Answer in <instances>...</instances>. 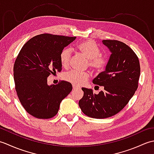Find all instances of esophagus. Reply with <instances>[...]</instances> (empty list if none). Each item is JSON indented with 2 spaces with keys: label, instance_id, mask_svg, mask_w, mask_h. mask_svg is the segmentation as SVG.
Here are the masks:
<instances>
[{
  "label": "esophagus",
  "instance_id": "1",
  "mask_svg": "<svg viewBox=\"0 0 154 154\" xmlns=\"http://www.w3.org/2000/svg\"><path fill=\"white\" fill-rule=\"evenodd\" d=\"M73 89L75 90V89H79V87H77V85H74V84H73Z\"/></svg>",
  "mask_w": 154,
  "mask_h": 154
}]
</instances>
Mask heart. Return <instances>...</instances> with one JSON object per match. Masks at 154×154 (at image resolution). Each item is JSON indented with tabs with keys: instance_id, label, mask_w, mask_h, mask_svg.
<instances>
[{
	"instance_id": "1",
	"label": "heart",
	"mask_w": 154,
	"mask_h": 154,
	"mask_svg": "<svg viewBox=\"0 0 154 154\" xmlns=\"http://www.w3.org/2000/svg\"><path fill=\"white\" fill-rule=\"evenodd\" d=\"M77 50L81 52L88 60L89 66L94 71H100L106 66L108 60L105 56L100 55V50L96 43L88 40L81 42L77 45ZM71 52L69 48H65L60 54V62L63 67H67L69 63ZM89 74L87 72L71 71L65 75V79L77 85H81L89 79Z\"/></svg>"
}]
</instances>
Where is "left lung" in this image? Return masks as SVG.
I'll use <instances>...</instances> for the list:
<instances>
[{
  "instance_id": "obj_1",
  "label": "left lung",
  "mask_w": 154,
  "mask_h": 154,
  "mask_svg": "<svg viewBox=\"0 0 154 154\" xmlns=\"http://www.w3.org/2000/svg\"><path fill=\"white\" fill-rule=\"evenodd\" d=\"M111 55L104 71L94 78V85L103 86L98 94L82 88L83 97L79 105L85 115L106 119L115 115L128 103L138 89L140 75L138 57L126 44L118 40H103Z\"/></svg>"
}]
</instances>
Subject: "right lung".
<instances>
[{
    "mask_svg": "<svg viewBox=\"0 0 154 154\" xmlns=\"http://www.w3.org/2000/svg\"><path fill=\"white\" fill-rule=\"evenodd\" d=\"M75 38L38 35L20 51L13 70L15 89L23 107L35 118L48 119L55 116L62 100L72 91V85L65 81L48 85V77L61 71V52Z\"/></svg>",
    "mask_w": 154,
    "mask_h": 154,
    "instance_id": "1",
    "label": "right lung"
}]
</instances>
